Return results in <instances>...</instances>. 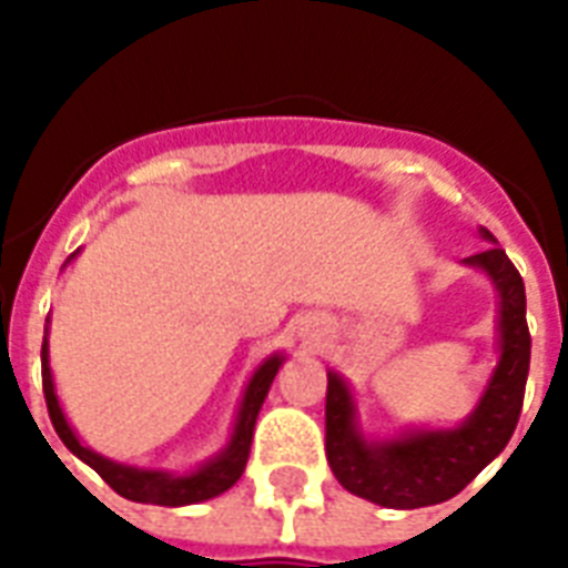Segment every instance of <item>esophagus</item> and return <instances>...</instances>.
I'll use <instances>...</instances> for the list:
<instances>
[{
	"mask_svg": "<svg viewBox=\"0 0 568 568\" xmlns=\"http://www.w3.org/2000/svg\"><path fill=\"white\" fill-rule=\"evenodd\" d=\"M303 336H310V338L318 336V318L306 321V327H303Z\"/></svg>",
	"mask_w": 568,
	"mask_h": 568,
	"instance_id": "obj_1",
	"label": "esophagus"
}]
</instances>
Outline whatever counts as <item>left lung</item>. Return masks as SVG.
<instances>
[{
    "instance_id": "1",
    "label": "left lung",
    "mask_w": 568,
    "mask_h": 568,
    "mask_svg": "<svg viewBox=\"0 0 568 568\" xmlns=\"http://www.w3.org/2000/svg\"><path fill=\"white\" fill-rule=\"evenodd\" d=\"M480 239L495 247L463 258L489 276L498 294V359L475 409L454 427H404L395 436H368L359 424L347 379L327 372V459L347 493L365 501L415 510L463 493L510 442L519 424L530 368V333L525 318V283L493 232Z\"/></svg>"
}]
</instances>
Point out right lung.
I'll return each mask as SVG.
<instances>
[{
    "mask_svg": "<svg viewBox=\"0 0 568 568\" xmlns=\"http://www.w3.org/2000/svg\"><path fill=\"white\" fill-rule=\"evenodd\" d=\"M75 256H79V250H75L70 258ZM70 258H67V262H70ZM47 333H49V318H47ZM40 363H43V395H47V409H49V418H52V427H55L61 442H64L67 448L73 450L75 457L82 459V463H88V466H91L93 471H97V475H100L111 489H114V493L129 498V501L159 504V507H189V504H200V501H209V498H217V495L226 493V489L235 486V480L244 475L258 409H262V404H265L267 388H271V383H274L276 372L283 368L285 354H271L267 359H262V363L256 365V372L250 374L247 386H244L239 409H235L230 442H226L214 457H209L205 463L191 468V471L126 466V463L102 457V454H97L93 448H88V445L75 436L73 427H70L64 409H61V400H58L55 395V379H52V368H49V336L43 338Z\"/></svg>",
    "mask_w": 568,
    "mask_h": 568,
    "instance_id": "obj_1",
    "label": "right lung"
}]
</instances>
